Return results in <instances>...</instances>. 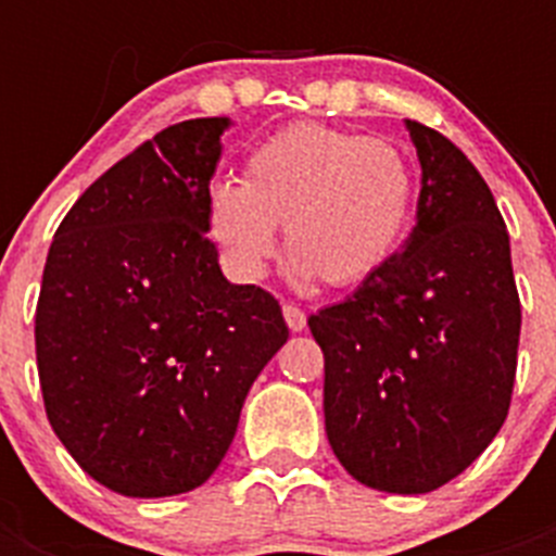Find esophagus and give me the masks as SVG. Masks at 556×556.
<instances>
[{
    "label": "esophagus",
    "mask_w": 556,
    "mask_h": 556,
    "mask_svg": "<svg viewBox=\"0 0 556 556\" xmlns=\"http://www.w3.org/2000/svg\"><path fill=\"white\" fill-rule=\"evenodd\" d=\"M282 317H286L288 329H291V331H303L305 329V312L300 308V305H294V303L282 305Z\"/></svg>",
    "instance_id": "34e87169"
}]
</instances>
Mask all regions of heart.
<instances>
[{
	"label": "heart",
	"instance_id": "b5f03b06",
	"mask_svg": "<svg viewBox=\"0 0 556 556\" xmlns=\"http://www.w3.org/2000/svg\"><path fill=\"white\" fill-rule=\"evenodd\" d=\"M413 201V164L397 143L294 124L248 155L242 185L210 187L207 230L233 274L260 279L282 225L300 277L346 288L395 256Z\"/></svg>",
	"mask_w": 556,
	"mask_h": 556
}]
</instances>
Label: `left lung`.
I'll return each mask as SVG.
<instances>
[{"label":"left lung","instance_id":"1","mask_svg":"<svg viewBox=\"0 0 556 556\" xmlns=\"http://www.w3.org/2000/svg\"><path fill=\"white\" fill-rule=\"evenodd\" d=\"M406 132L421 161L413 233L308 329L340 465L375 491L430 493L505 424L522 312L491 187L441 132L415 121Z\"/></svg>","mask_w":556,"mask_h":556}]
</instances>
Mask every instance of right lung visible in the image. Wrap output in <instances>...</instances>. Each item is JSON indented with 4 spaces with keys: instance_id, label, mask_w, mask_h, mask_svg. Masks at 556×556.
Segmentation results:
<instances>
[{
    "instance_id": "1",
    "label": "right lung",
    "mask_w": 556,
    "mask_h": 556,
    "mask_svg": "<svg viewBox=\"0 0 556 556\" xmlns=\"http://www.w3.org/2000/svg\"><path fill=\"white\" fill-rule=\"evenodd\" d=\"M227 126L195 117L143 141L74 201L48 251L34 329L48 421L124 496L207 482L288 340L277 300L227 282L207 239Z\"/></svg>"
}]
</instances>
